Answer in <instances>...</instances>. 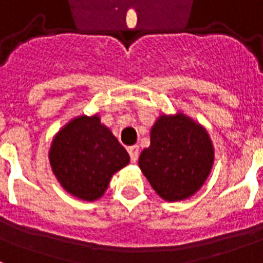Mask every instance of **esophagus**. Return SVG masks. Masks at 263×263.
Masks as SVG:
<instances>
[{"label": "esophagus", "mask_w": 263, "mask_h": 263, "mask_svg": "<svg viewBox=\"0 0 263 263\" xmlns=\"http://www.w3.org/2000/svg\"><path fill=\"white\" fill-rule=\"evenodd\" d=\"M128 153H129V156H131V161L132 162H136L138 161V157H139V146H131V147H128Z\"/></svg>", "instance_id": "esophagus-1"}]
</instances>
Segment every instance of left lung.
I'll return each mask as SVG.
<instances>
[{
	"instance_id": "8db88e82",
	"label": "left lung",
	"mask_w": 263,
	"mask_h": 263,
	"mask_svg": "<svg viewBox=\"0 0 263 263\" xmlns=\"http://www.w3.org/2000/svg\"><path fill=\"white\" fill-rule=\"evenodd\" d=\"M139 168L158 196L168 202L191 198L206 183L214 164L208 129L177 110L158 116L150 129V146L139 157Z\"/></svg>"
}]
</instances>
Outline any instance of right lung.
<instances>
[{
	"instance_id": "1",
	"label": "right lung",
	"mask_w": 263,
	"mask_h": 263,
	"mask_svg": "<svg viewBox=\"0 0 263 263\" xmlns=\"http://www.w3.org/2000/svg\"><path fill=\"white\" fill-rule=\"evenodd\" d=\"M49 161L68 194L94 202L103 196L113 175L129 164V154L95 113L76 116L60 128L51 140Z\"/></svg>"
}]
</instances>
